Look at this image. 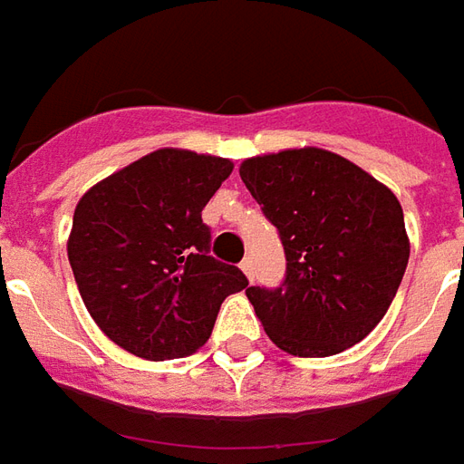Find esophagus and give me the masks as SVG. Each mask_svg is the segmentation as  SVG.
<instances>
[{
  "label": "esophagus",
  "mask_w": 464,
  "mask_h": 464,
  "mask_svg": "<svg viewBox=\"0 0 464 464\" xmlns=\"http://www.w3.org/2000/svg\"><path fill=\"white\" fill-rule=\"evenodd\" d=\"M239 267H242V272H245V275H247V277L252 279V272H255V265H252V257H245V259H242V265H239Z\"/></svg>",
  "instance_id": "esophagus-1"
}]
</instances>
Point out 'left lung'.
<instances>
[{
    "instance_id": "left-lung-1",
    "label": "left lung",
    "mask_w": 464,
    "mask_h": 464,
    "mask_svg": "<svg viewBox=\"0 0 464 464\" xmlns=\"http://www.w3.org/2000/svg\"><path fill=\"white\" fill-rule=\"evenodd\" d=\"M239 177L287 255L282 287H247L269 340L297 357H330L364 340L410 259L392 189L320 147L249 157Z\"/></svg>"
}]
</instances>
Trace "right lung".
<instances>
[{
  "mask_svg": "<svg viewBox=\"0 0 464 464\" xmlns=\"http://www.w3.org/2000/svg\"><path fill=\"white\" fill-rule=\"evenodd\" d=\"M235 164L164 147L87 189L67 255L84 307L111 343L162 362L209 340L242 269L209 257L202 209Z\"/></svg>",
  "mask_w": 464,
  "mask_h": 464,
  "instance_id": "add662e5",
  "label": "right lung"
}]
</instances>
